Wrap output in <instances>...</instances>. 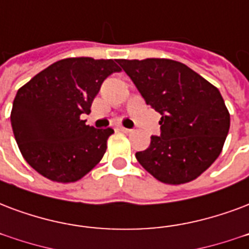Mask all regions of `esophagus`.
Listing matches in <instances>:
<instances>
[{
	"mask_svg": "<svg viewBox=\"0 0 249 249\" xmlns=\"http://www.w3.org/2000/svg\"><path fill=\"white\" fill-rule=\"evenodd\" d=\"M119 130H121V132H124V133H129V132H130V129L124 128V126H120V128H119Z\"/></svg>",
	"mask_w": 249,
	"mask_h": 249,
	"instance_id": "obj_1",
	"label": "esophagus"
}]
</instances>
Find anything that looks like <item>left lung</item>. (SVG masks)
<instances>
[{
	"label": "left lung",
	"instance_id": "8db88e82",
	"mask_svg": "<svg viewBox=\"0 0 249 249\" xmlns=\"http://www.w3.org/2000/svg\"><path fill=\"white\" fill-rule=\"evenodd\" d=\"M146 104L159 112L160 134L136 158L155 179L184 184L196 179L221 154L230 115L217 87L179 61L119 60Z\"/></svg>",
	"mask_w": 249,
	"mask_h": 249
}]
</instances>
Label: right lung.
Returning <instances> with one entry per match:
<instances>
[{"instance_id": "obj_1", "label": "right lung", "mask_w": 249, "mask_h": 249, "mask_svg": "<svg viewBox=\"0 0 249 249\" xmlns=\"http://www.w3.org/2000/svg\"><path fill=\"white\" fill-rule=\"evenodd\" d=\"M120 70L113 60L65 58L19 89L10 121L34 170L53 181L73 183L100 162L113 129H95L81 115L90 113L104 79Z\"/></svg>"}]
</instances>
